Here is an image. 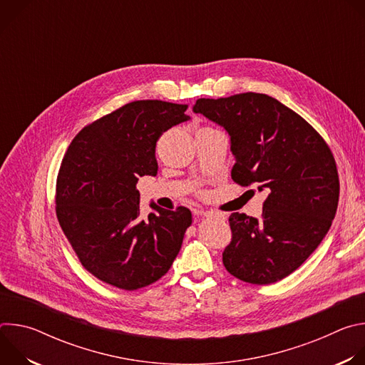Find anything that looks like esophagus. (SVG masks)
I'll use <instances>...</instances> for the list:
<instances>
[{
  "instance_id": "esophagus-1",
  "label": "esophagus",
  "mask_w": 365,
  "mask_h": 365,
  "mask_svg": "<svg viewBox=\"0 0 365 365\" xmlns=\"http://www.w3.org/2000/svg\"><path fill=\"white\" fill-rule=\"evenodd\" d=\"M196 214H197V215H202V217H211V215H212V212H210V211H197ZM218 217H222V215L218 214Z\"/></svg>"
}]
</instances>
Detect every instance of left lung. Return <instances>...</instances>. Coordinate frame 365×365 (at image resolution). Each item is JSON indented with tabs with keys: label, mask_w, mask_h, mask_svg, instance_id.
I'll use <instances>...</instances> for the list:
<instances>
[{
	"label": "left lung",
	"mask_w": 365,
	"mask_h": 365,
	"mask_svg": "<svg viewBox=\"0 0 365 365\" xmlns=\"http://www.w3.org/2000/svg\"><path fill=\"white\" fill-rule=\"evenodd\" d=\"M193 113L228 133L232 180L267 193L262 218L231 214L225 269L252 284L287 277L318 248L335 218L339 179L331 148L307 121L266 93L200 98Z\"/></svg>",
	"instance_id": "8db88e82"
}]
</instances>
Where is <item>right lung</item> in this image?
<instances>
[{
  "instance_id": "right-lung-1",
  "label": "right lung",
  "mask_w": 365,
  "mask_h": 365,
  "mask_svg": "<svg viewBox=\"0 0 365 365\" xmlns=\"http://www.w3.org/2000/svg\"><path fill=\"white\" fill-rule=\"evenodd\" d=\"M187 106L134 101L82 128L56 182V215L82 266L124 290L158 282L180 251L192 214L150 203L140 217L141 176L158 175L155 143L189 120Z\"/></svg>"
}]
</instances>
